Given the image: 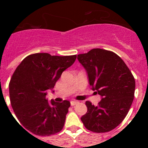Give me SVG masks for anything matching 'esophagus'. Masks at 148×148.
I'll return each mask as SVG.
<instances>
[{
  "label": "esophagus",
  "instance_id": "esophagus-1",
  "mask_svg": "<svg viewBox=\"0 0 148 148\" xmlns=\"http://www.w3.org/2000/svg\"><path fill=\"white\" fill-rule=\"evenodd\" d=\"M77 103H78V102H77V101H71V105L74 106V105H76Z\"/></svg>",
  "mask_w": 148,
  "mask_h": 148
}]
</instances>
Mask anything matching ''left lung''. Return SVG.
<instances>
[{
	"label": "left lung",
	"instance_id": "8db88e82",
	"mask_svg": "<svg viewBox=\"0 0 148 148\" xmlns=\"http://www.w3.org/2000/svg\"><path fill=\"white\" fill-rule=\"evenodd\" d=\"M89 84L101 97L98 105L86 101L88 111L81 121L89 131L103 133L119 125L133 102L135 80L124 60L112 51L95 48L77 55Z\"/></svg>",
	"mask_w": 148,
	"mask_h": 148
}]
</instances>
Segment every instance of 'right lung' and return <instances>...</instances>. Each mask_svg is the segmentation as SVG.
<instances>
[{"label":"right lung","instance_id":"add662e5","mask_svg":"<svg viewBox=\"0 0 148 148\" xmlns=\"http://www.w3.org/2000/svg\"><path fill=\"white\" fill-rule=\"evenodd\" d=\"M76 58L37 53L24 58L16 68L9 84L10 103L20 123L30 133L49 136L62 130L71 103L48 101L47 90H52Z\"/></svg>","mask_w":148,"mask_h":148}]
</instances>
